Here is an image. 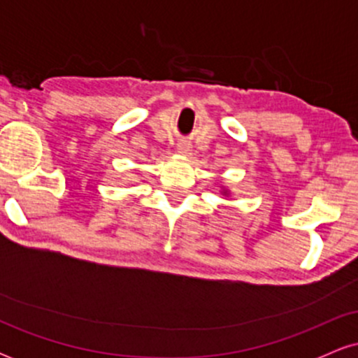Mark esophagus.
Returning <instances> with one entry per match:
<instances>
[{
    "label": "esophagus",
    "instance_id": "34e87169",
    "mask_svg": "<svg viewBox=\"0 0 358 358\" xmlns=\"http://www.w3.org/2000/svg\"><path fill=\"white\" fill-rule=\"evenodd\" d=\"M176 150H178V153L188 155V153H190V145H188L187 141H180L178 146H176Z\"/></svg>",
    "mask_w": 358,
    "mask_h": 358
}]
</instances>
